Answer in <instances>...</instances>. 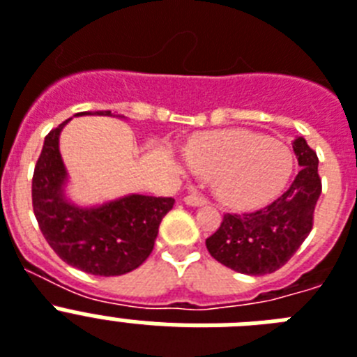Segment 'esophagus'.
Segmentation results:
<instances>
[{
	"label": "esophagus",
	"instance_id": "34e87169",
	"mask_svg": "<svg viewBox=\"0 0 357 357\" xmlns=\"http://www.w3.org/2000/svg\"><path fill=\"white\" fill-rule=\"evenodd\" d=\"M184 202L188 204V206H191V208H199V206H206V204H208V199H204L200 195H188L184 199Z\"/></svg>",
	"mask_w": 357,
	"mask_h": 357
}]
</instances>
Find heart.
I'll list each match as a JSON object with an SVG mask.
<instances>
[{"mask_svg":"<svg viewBox=\"0 0 357 357\" xmlns=\"http://www.w3.org/2000/svg\"><path fill=\"white\" fill-rule=\"evenodd\" d=\"M185 157L195 172L213 176V190L233 209H255L271 202L287 185L294 153L285 142L243 130H222L193 137Z\"/></svg>","mask_w":357,"mask_h":357,"instance_id":"1","label":"heart"}]
</instances>
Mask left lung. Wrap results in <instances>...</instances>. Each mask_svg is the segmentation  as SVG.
Listing matches in <instances>:
<instances>
[{
  "mask_svg": "<svg viewBox=\"0 0 357 357\" xmlns=\"http://www.w3.org/2000/svg\"><path fill=\"white\" fill-rule=\"evenodd\" d=\"M292 149L301 169L289 190L260 211L224 215L220 227L206 240L209 255L222 266L249 276L274 273L309 236L321 195L318 157L303 137L292 141Z\"/></svg>",
  "mask_w": 357,
  "mask_h": 357,
  "instance_id": "left-lung-1",
  "label": "left lung"
}]
</instances>
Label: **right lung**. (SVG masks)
<instances>
[{
    "instance_id": "add662e5",
    "label": "right lung",
    "mask_w": 357,
    "mask_h": 357,
    "mask_svg": "<svg viewBox=\"0 0 357 357\" xmlns=\"http://www.w3.org/2000/svg\"><path fill=\"white\" fill-rule=\"evenodd\" d=\"M79 115L115 117L109 109L81 112L75 117ZM68 121L45 137L33 167V215L48 245L68 266L96 276L126 274L151 255L158 225L175 199L132 193L90 208L68 200L65 193L68 173L59 153V135Z\"/></svg>"
}]
</instances>
